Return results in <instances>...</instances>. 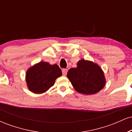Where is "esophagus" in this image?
I'll return each mask as SVG.
<instances>
[{
	"label": "esophagus",
	"mask_w": 132,
	"mask_h": 132,
	"mask_svg": "<svg viewBox=\"0 0 132 132\" xmlns=\"http://www.w3.org/2000/svg\"><path fill=\"white\" fill-rule=\"evenodd\" d=\"M62 72H63V76H66V75H67L68 69H62Z\"/></svg>",
	"instance_id": "34e87169"
}]
</instances>
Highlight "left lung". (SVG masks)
Returning <instances> with one entry per match:
<instances>
[{
  "instance_id": "left-lung-1",
  "label": "left lung",
  "mask_w": 132,
  "mask_h": 132,
  "mask_svg": "<svg viewBox=\"0 0 132 132\" xmlns=\"http://www.w3.org/2000/svg\"><path fill=\"white\" fill-rule=\"evenodd\" d=\"M67 77L77 92L90 95L97 93L105 84L104 72L93 62L81 60L78 66L68 71Z\"/></svg>"
}]
</instances>
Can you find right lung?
I'll return each instance as SVG.
<instances>
[{
    "instance_id": "obj_1",
    "label": "right lung",
    "mask_w": 132,
    "mask_h": 132,
    "mask_svg": "<svg viewBox=\"0 0 132 132\" xmlns=\"http://www.w3.org/2000/svg\"><path fill=\"white\" fill-rule=\"evenodd\" d=\"M61 75V69L57 64L51 65L41 61L28 69L27 84L30 91L36 94L43 93L52 87L56 79Z\"/></svg>"
}]
</instances>
